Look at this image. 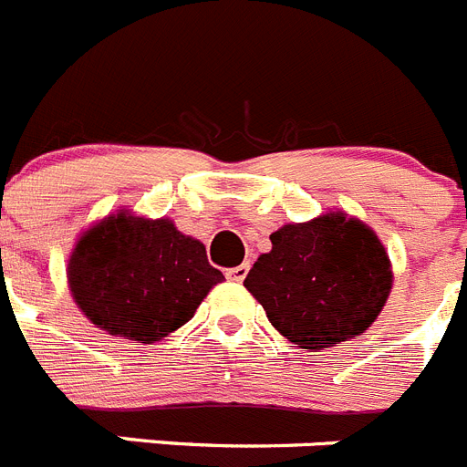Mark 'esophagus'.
<instances>
[{
    "instance_id": "1",
    "label": "esophagus",
    "mask_w": 467,
    "mask_h": 467,
    "mask_svg": "<svg viewBox=\"0 0 467 467\" xmlns=\"http://www.w3.org/2000/svg\"><path fill=\"white\" fill-rule=\"evenodd\" d=\"M246 273H249V263H242V265L225 270V277L233 279V282H242L246 277Z\"/></svg>"
}]
</instances>
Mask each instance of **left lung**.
Wrapping results in <instances>:
<instances>
[{
	"mask_svg": "<svg viewBox=\"0 0 467 467\" xmlns=\"http://www.w3.org/2000/svg\"><path fill=\"white\" fill-rule=\"evenodd\" d=\"M244 286L275 329L317 352L374 324L392 289L390 258L368 225L331 211L270 234Z\"/></svg>",
	"mask_w": 467,
	"mask_h": 467,
	"instance_id": "obj_1",
	"label": "left lung"
}]
</instances>
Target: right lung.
Returning <instances> with one entry per match:
<instances>
[{"label":"right lung","instance_id":"1","mask_svg":"<svg viewBox=\"0 0 467 467\" xmlns=\"http://www.w3.org/2000/svg\"><path fill=\"white\" fill-rule=\"evenodd\" d=\"M223 279L200 239L178 233L169 218L129 211L87 230L67 261L79 310L108 334L143 343L181 329Z\"/></svg>","mask_w":467,"mask_h":467}]
</instances>
